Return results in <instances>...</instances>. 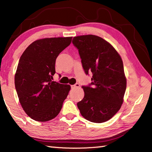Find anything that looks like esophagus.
<instances>
[{"label":"esophagus","instance_id":"esophagus-1","mask_svg":"<svg viewBox=\"0 0 152 152\" xmlns=\"http://www.w3.org/2000/svg\"><path fill=\"white\" fill-rule=\"evenodd\" d=\"M79 87H80V84L78 83H76L75 84H74V85L71 86L72 88H79Z\"/></svg>","mask_w":152,"mask_h":152}]
</instances>
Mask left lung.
<instances>
[{
  "label": "left lung",
  "instance_id": "left-lung-1",
  "mask_svg": "<svg viewBox=\"0 0 152 152\" xmlns=\"http://www.w3.org/2000/svg\"><path fill=\"white\" fill-rule=\"evenodd\" d=\"M84 72L92 73V82L82 86L84 96L77 103L82 117L101 123L114 116L120 109L126 90L123 61L109 42L93 35L74 37Z\"/></svg>",
  "mask_w": 152,
  "mask_h": 152
}]
</instances>
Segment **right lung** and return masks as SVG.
<instances>
[{"instance_id": "obj_1", "label": "right lung", "mask_w": 152, "mask_h": 152, "mask_svg": "<svg viewBox=\"0 0 152 152\" xmlns=\"http://www.w3.org/2000/svg\"><path fill=\"white\" fill-rule=\"evenodd\" d=\"M72 37L35 41L19 59L15 85L20 103L28 116L45 122L60 112L71 87L52 81L58 55L71 43Z\"/></svg>"}]
</instances>
